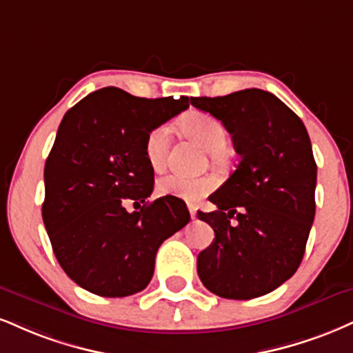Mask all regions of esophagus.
<instances>
[{
	"label": "esophagus",
	"instance_id": "34e87169",
	"mask_svg": "<svg viewBox=\"0 0 353 353\" xmlns=\"http://www.w3.org/2000/svg\"><path fill=\"white\" fill-rule=\"evenodd\" d=\"M189 214H190V217L195 219V215H197V209H195L194 205H189Z\"/></svg>",
	"mask_w": 353,
	"mask_h": 353
}]
</instances>
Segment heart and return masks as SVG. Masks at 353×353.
Returning a JSON list of instances; mask_svg holds the SVG:
<instances>
[{
    "label": "heart",
    "instance_id": "heart-1",
    "mask_svg": "<svg viewBox=\"0 0 353 353\" xmlns=\"http://www.w3.org/2000/svg\"><path fill=\"white\" fill-rule=\"evenodd\" d=\"M181 128L195 139L210 154H219L227 144V130L217 118L202 112H192L181 120ZM171 146V128L169 125H156L144 139V156L152 171H163L168 163ZM215 182L210 177H188L182 174H169L158 184L161 195H171L181 201L194 202L214 189Z\"/></svg>",
    "mask_w": 353,
    "mask_h": 353
}]
</instances>
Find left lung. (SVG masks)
Segmentation results:
<instances>
[{
  "label": "left lung",
  "mask_w": 353,
  "mask_h": 353,
  "mask_svg": "<svg viewBox=\"0 0 353 353\" xmlns=\"http://www.w3.org/2000/svg\"><path fill=\"white\" fill-rule=\"evenodd\" d=\"M190 103L222 121L240 156L209 197L217 210L197 212L215 232L197 256L199 278L225 299L268 294L299 268L316 214L317 165L307 130L260 88L192 97Z\"/></svg>",
  "instance_id": "1"
}]
</instances>
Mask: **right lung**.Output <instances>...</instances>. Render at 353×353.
I'll use <instances>...</instances> for the list:
<instances>
[{
  "label": "right lung",
  "mask_w": 353,
  "mask_h": 353,
  "mask_svg": "<svg viewBox=\"0 0 353 353\" xmlns=\"http://www.w3.org/2000/svg\"><path fill=\"white\" fill-rule=\"evenodd\" d=\"M189 108L188 97L139 99L100 88L63 114L44 168L42 220L59 265L103 298L143 291L165 239L189 223L181 199H146L154 171L144 156L151 128ZM126 200L144 203L126 212Z\"/></svg>",
  "instance_id": "1"
}]
</instances>
